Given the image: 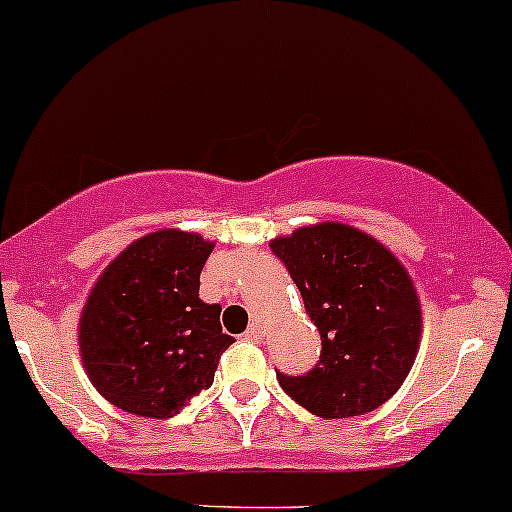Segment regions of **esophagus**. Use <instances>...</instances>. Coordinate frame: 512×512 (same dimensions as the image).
<instances>
[{
	"label": "esophagus",
	"instance_id": "1",
	"mask_svg": "<svg viewBox=\"0 0 512 512\" xmlns=\"http://www.w3.org/2000/svg\"><path fill=\"white\" fill-rule=\"evenodd\" d=\"M243 338L245 340H250V342H262V340H265V330H262L260 328V325H250V328H247V333L243 335Z\"/></svg>",
	"mask_w": 512,
	"mask_h": 512
}]
</instances>
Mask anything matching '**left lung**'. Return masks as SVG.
Wrapping results in <instances>:
<instances>
[{
	"mask_svg": "<svg viewBox=\"0 0 512 512\" xmlns=\"http://www.w3.org/2000/svg\"><path fill=\"white\" fill-rule=\"evenodd\" d=\"M274 255L299 286L323 350L303 376L279 386L318 418L372 413L401 389L423 335V311L408 269L364 230L323 221L279 235Z\"/></svg>",
	"mask_w": 512,
	"mask_h": 512,
	"instance_id": "1",
	"label": "left lung"
}]
</instances>
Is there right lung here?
Listing matches in <instances>:
<instances>
[{"instance_id":"add662e5","label":"right lung","mask_w":512,"mask_h":512,"mask_svg":"<svg viewBox=\"0 0 512 512\" xmlns=\"http://www.w3.org/2000/svg\"><path fill=\"white\" fill-rule=\"evenodd\" d=\"M211 240L162 228L133 240L106 265L84 301L77 342L89 381L111 406L172 418L209 389L235 338L221 306L199 299Z\"/></svg>"}]
</instances>
